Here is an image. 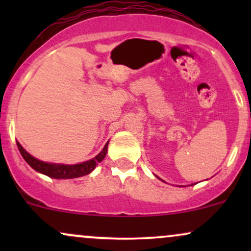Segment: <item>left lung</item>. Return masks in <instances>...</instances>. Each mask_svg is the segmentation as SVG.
<instances>
[{
    "instance_id": "1",
    "label": "left lung",
    "mask_w": 251,
    "mask_h": 251,
    "mask_svg": "<svg viewBox=\"0 0 251 251\" xmlns=\"http://www.w3.org/2000/svg\"><path fill=\"white\" fill-rule=\"evenodd\" d=\"M159 179H160V178H159Z\"/></svg>"
}]
</instances>
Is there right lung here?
<instances>
[{
    "mask_svg": "<svg viewBox=\"0 0 251 251\" xmlns=\"http://www.w3.org/2000/svg\"><path fill=\"white\" fill-rule=\"evenodd\" d=\"M16 145L20 153L24 157V159L28 163V165L31 166L35 171L40 172V174L42 175L48 176V177L50 178H54V179H72V178L82 177V176L91 174V172L96 169L98 164L102 162L106 153H107L108 142L105 144L101 152H100L99 154H97L93 159H89L87 162H83L80 164H73V165L42 162V160L36 159L35 157H33V155L28 153L19 142H16Z\"/></svg>",
    "mask_w": 251,
    "mask_h": 251,
    "instance_id": "add662e5",
    "label": "right lung"
}]
</instances>
